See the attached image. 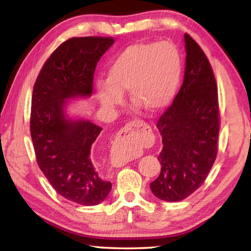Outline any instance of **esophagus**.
I'll list each match as a JSON object with an SVG mask.
<instances>
[{
  "instance_id": "obj_1",
  "label": "esophagus",
  "mask_w": 251,
  "mask_h": 251,
  "mask_svg": "<svg viewBox=\"0 0 251 251\" xmlns=\"http://www.w3.org/2000/svg\"><path fill=\"white\" fill-rule=\"evenodd\" d=\"M139 129H147L151 131V127L147 125L146 122L144 121H131L127 123L124 128L121 130V133L115 139V142L113 144L114 148V156L115 158L121 161V163H128L129 160L136 158V156L138 155V148L133 143V141L129 142L127 141L125 137V134L129 133L131 130H139Z\"/></svg>"
}]
</instances>
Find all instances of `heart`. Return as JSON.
Here are the masks:
<instances>
[{"instance_id": "heart-1", "label": "heart", "mask_w": 251, "mask_h": 251, "mask_svg": "<svg viewBox=\"0 0 251 251\" xmlns=\"http://www.w3.org/2000/svg\"><path fill=\"white\" fill-rule=\"evenodd\" d=\"M181 75V58L168 42H145L127 46L108 67L107 80L96 83L101 106L114 108L128 91L133 101L150 110L166 106L175 95Z\"/></svg>"}]
</instances>
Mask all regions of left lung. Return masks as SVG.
I'll list each match as a JSON object with an SVG mask.
<instances>
[{
	"mask_svg": "<svg viewBox=\"0 0 251 251\" xmlns=\"http://www.w3.org/2000/svg\"><path fill=\"white\" fill-rule=\"evenodd\" d=\"M184 82L157 122L163 148L160 174L151 182L157 198L179 201L201 187L218 151L219 105L217 84L206 54L185 34Z\"/></svg>",
	"mask_w": 251,
	"mask_h": 251,
	"instance_id": "left-lung-1",
	"label": "left lung"
}]
</instances>
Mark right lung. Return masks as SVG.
Returning <instances> with one entry per match:
<instances>
[{"label":"right lung","instance_id":"right-lung-1","mask_svg":"<svg viewBox=\"0 0 251 251\" xmlns=\"http://www.w3.org/2000/svg\"><path fill=\"white\" fill-rule=\"evenodd\" d=\"M113 43V37L101 36L63 42L33 88L29 128L37 165L57 194L83 206L99 205L112 188L94 155L101 127L70 120L64 108L66 100L92 95L97 63Z\"/></svg>","mask_w":251,"mask_h":251}]
</instances>
